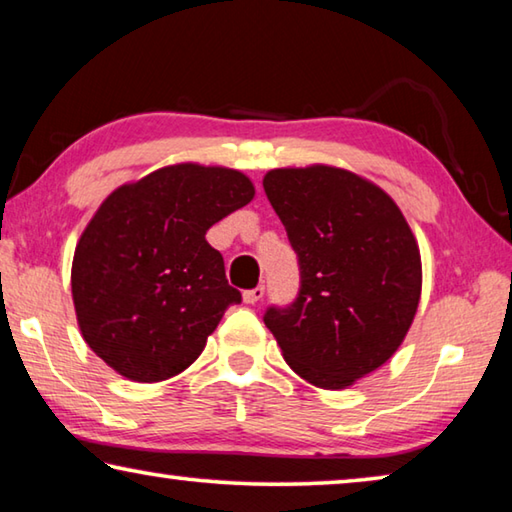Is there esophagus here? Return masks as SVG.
<instances>
[{
  "label": "esophagus",
  "instance_id": "1",
  "mask_svg": "<svg viewBox=\"0 0 512 512\" xmlns=\"http://www.w3.org/2000/svg\"><path fill=\"white\" fill-rule=\"evenodd\" d=\"M262 298H264V287H255V289L244 291L246 305H255V302H259Z\"/></svg>",
  "mask_w": 512,
  "mask_h": 512
}]
</instances>
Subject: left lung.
<instances>
[{"label": "left lung", "mask_w": 512, "mask_h": 512, "mask_svg": "<svg viewBox=\"0 0 512 512\" xmlns=\"http://www.w3.org/2000/svg\"><path fill=\"white\" fill-rule=\"evenodd\" d=\"M264 192L300 266L298 298L268 307L264 323L302 379L348 388L384 366L409 332L420 248L393 198L352 171L273 169Z\"/></svg>", "instance_id": "8db88e82"}]
</instances>
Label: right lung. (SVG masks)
<instances>
[{
	"mask_svg": "<svg viewBox=\"0 0 512 512\" xmlns=\"http://www.w3.org/2000/svg\"><path fill=\"white\" fill-rule=\"evenodd\" d=\"M255 196L237 169L185 162L115 189L74 250L72 298L92 352L142 384L192 366L241 293L205 232Z\"/></svg>",
	"mask_w": 512,
	"mask_h": 512,
	"instance_id": "1",
	"label": "right lung"
}]
</instances>
